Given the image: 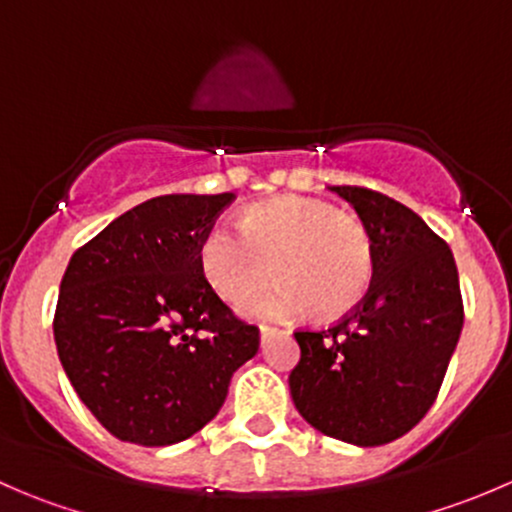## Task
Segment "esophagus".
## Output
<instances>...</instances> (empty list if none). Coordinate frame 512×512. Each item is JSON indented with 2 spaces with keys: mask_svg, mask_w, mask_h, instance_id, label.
<instances>
[{
  "mask_svg": "<svg viewBox=\"0 0 512 512\" xmlns=\"http://www.w3.org/2000/svg\"><path fill=\"white\" fill-rule=\"evenodd\" d=\"M272 332H275V329H272V327H265V324H262V327H260V339H262V342H265V337H270Z\"/></svg>",
  "mask_w": 512,
  "mask_h": 512,
  "instance_id": "obj_1",
  "label": "esophagus"
}]
</instances>
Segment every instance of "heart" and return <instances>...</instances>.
<instances>
[{"label":"heart","instance_id":"heart-1","mask_svg":"<svg viewBox=\"0 0 512 512\" xmlns=\"http://www.w3.org/2000/svg\"><path fill=\"white\" fill-rule=\"evenodd\" d=\"M203 280L225 302H240L270 277L277 285L242 304L252 317L322 319L352 312L374 280V237L356 215L302 195L252 205L240 227L213 223L195 247Z\"/></svg>","mask_w":512,"mask_h":512}]
</instances>
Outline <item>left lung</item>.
<instances>
[{"label": "left lung", "instance_id": "obj_1", "mask_svg": "<svg viewBox=\"0 0 512 512\" xmlns=\"http://www.w3.org/2000/svg\"><path fill=\"white\" fill-rule=\"evenodd\" d=\"M374 237V280L329 329H297L289 374L297 411L354 446L396 441L426 416L463 329L451 247L411 208L359 185H334Z\"/></svg>", "mask_w": 512, "mask_h": 512}]
</instances>
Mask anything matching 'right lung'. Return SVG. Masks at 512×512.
Instances as JSON below:
<instances>
[{
	"mask_svg": "<svg viewBox=\"0 0 512 512\" xmlns=\"http://www.w3.org/2000/svg\"><path fill=\"white\" fill-rule=\"evenodd\" d=\"M235 200L160 195L123 213L71 255L54 339L86 409L118 441L170 446L218 416L230 376L260 329L203 280L195 247Z\"/></svg>",
	"mask_w": 512,
	"mask_h": 512,
	"instance_id": "obj_1",
	"label": "right lung"
}]
</instances>
